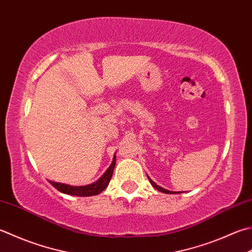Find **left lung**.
<instances>
[{
  "instance_id": "left-lung-1",
  "label": "left lung",
  "mask_w": 252,
  "mask_h": 252,
  "mask_svg": "<svg viewBox=\"0 0 252 252\" xmlns=\"http://www.w3.org/2000/svg\"><path fill=\"white\" fill-rule=\"evenodd\" d=\"M149 177V176H147ZM149 179H150V182H151V185L154 187L155 189H157L158 191H160V192H164V193H168V194H175V193H177V192H174V191H169V190H166V189H164V188H161V187H159V186H157L154 181H153L150 177H149ZM179 193V192H178Z\"/></svg>"
}]
</instances>
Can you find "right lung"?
<instances>
[{
  "label": "right lung",
  "instance_id": "add662e5",
  "mask_svg": "<svg viewBox=\"0 0 252 252\" xmlns=\"http://www.w3.org/2000/svg\"><path fill=\"white\" fill-rule=\"evenodd\" d=\"M116 166V157H113L112 164L110 165L109 168L107 169L105 174L102 175L100 179H98L96 182H94L92 185L88 186H82V187H73L68 186L65 184H59V182L54 181H49L50 184L59 190L62 193L65 194H71V195H76V196H92V195H97L101 193V192L107 188V186L109 185V181L112 177L113 168Z\"/></svg>",
  "mask_w": 252,
  "mask_h": 252
}]
</instances>
